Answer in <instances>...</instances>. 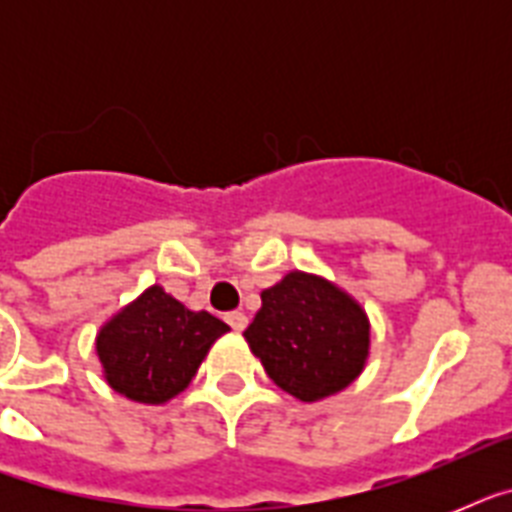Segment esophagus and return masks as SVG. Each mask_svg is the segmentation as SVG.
<instances>
[{"label": "esophagus", "mask_w": 512, "mask_h": 512, "mask_svg": "<svg viewBox=\"0 0 512 512\" xmlns=\"http://www.w3.org/2000/svg\"><path fill=\"white\" fill-rule=\"evenodd\" d=\"M225 321L231 324L233 332H241V329L247 327V316H244V313H241V311H231V313H228V316H225Z\"/></svg>", "instance_id": "esophagus-1"}]
</instances>
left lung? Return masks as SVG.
<instances>
[{
  "label": "left lung",
  "mask_w": 512,
  "mask_h": 512,
  "mask_svg": "<svg viewBox=\"0 0 512 512\" xmlns=\"http://www.w3.org/2000/svg\"><path fill=\"white\" fill-rule=\"evenodd\" d=\"M244 337L284 393L305 404L345 390L369 358V316L324 276L289 271L260 292Z\"/></svg>",
  "instance_id": "left-lung-1"
}]
</instances>
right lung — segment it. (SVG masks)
<instances>
[{
	"label": "right lung",
	"mask_w": 512,
	"mask_h": 512,
	"mask_svg": "<svg viewBox=\"0 0 512 512\" xmlns=\"http://www.w3.org/2000/svg\"><path fill=\"white\" fill-rule=\"evenodd\" d=\"M228 329L212 313L188 311L154 284L100 327L95 353L116 393L138 404H164L188 388Z\"/></svg>",
	"instance_id": "right-lung-1"
}]
</instances>
